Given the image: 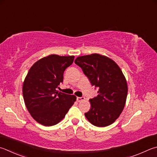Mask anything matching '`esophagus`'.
<instances>
[{"label":"esophagus","mask_w":157,"mask_h":157,"mask_svg":"<svg viewBox=\"0 0 157 157\" xmlns=\"http://www.w3.org/2000/svg\"><path fill=\"white\" fill-rule=\"evenodd\" d=\"M85 99V98L84 97H78V98H77V100H78V101H79V102H80V101H84Z\"/></svg>","instance_id":"1"}]
</instances>
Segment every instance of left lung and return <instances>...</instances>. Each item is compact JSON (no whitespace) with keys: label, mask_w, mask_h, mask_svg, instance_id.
<instances>
[{"label":"left lung","mask_w":157,"mask_h":157,"mask_svg":"<svg viewBox=\"0 0 157 157\" xmlns=\"http://www.w3.org/2000/svg\"><path fill=\"white\" fill-rule=\"evenodd\" d=\"M75 63L83 71L98 95L90 99L91 108L85 113L94 126L105 127L117 119L126 104L128 86L120 68L106 56L94 53L78 57Z\"/></svg>","instance_id":"8db88e82"}]
</instances>
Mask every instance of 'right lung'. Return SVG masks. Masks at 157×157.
I'll use <instances>...</instances> for the list:
<instances>
[{
  "instance_id": "obj_1",
  "label": "right lung",
  "mask_w": 157,
  "mask_h": 157,
  "mask_svg": "<svg viewBox=\"0 0 157 157\" xmlns=\"http://www.w3.org/2000/svg\"><path fill=\"white\" fill-rule=\"evenodd\" d=\"M73 59L74 56L50 55L36 62L27 73L22 86L25 103L32 117L43 126L58 124L76 100L75 96L56 90Z\"/></svg>"
}]
</instances>
